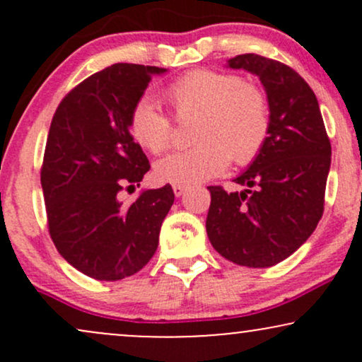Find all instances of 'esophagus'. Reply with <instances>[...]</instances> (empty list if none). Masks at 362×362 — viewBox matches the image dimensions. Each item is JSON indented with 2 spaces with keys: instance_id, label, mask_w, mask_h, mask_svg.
I'll list each match as a JSON object with an SVG mask.
<instances>
[{
  "instance_id": "obj_1",
  "label": "esophagus",
  "mask_w": 362,
  "mask_h": 362,
  "mask_svg": "<svg viewBox=\"0 0 362 362\" xmlns=\"http://www.w3.org/2000/svg\"><path fill=\"white\" fill-rule=\"evenodd\" d=\"M187 190L185 185H173V194L177 195V197H180V195H184Z\"/></svg>"
}]
</instances>
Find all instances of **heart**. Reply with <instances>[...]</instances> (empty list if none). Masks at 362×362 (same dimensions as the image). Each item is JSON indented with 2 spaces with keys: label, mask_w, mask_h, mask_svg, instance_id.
<instances>
[{
  "label": "heart",
  "mask_w": 362,
  "mask_h": 362,
  "mask_svg": "<svg viewBox=\"0 0 362 362\" xmlns=\"http://www.w3.org/2000/svg\"><path fill=\"white\" fill-rule=\"evenodd\" d=\"M177 119L195 115V146L156 161V180L192 185L213 178L230 165L231 158L247 167L259 158L271 136V105L257 85L238 74L192 69L165 88ZM129 131L136 143L153 155L172 144L173 126L151 98L143 97L129 115Z\"/></svg>",
  "instance_id": "1"
}]
</instances>
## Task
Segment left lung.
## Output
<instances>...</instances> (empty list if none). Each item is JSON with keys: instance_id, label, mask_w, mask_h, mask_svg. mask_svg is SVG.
Instances as JSON below:
<instances>
[{"instance_id": "8db88e82", "label": "left lung", "mask_w": 362, "mask_h": 362, "mask_svg": "<svg viewBox=\"0 0 362 362\" xmlns=\"http://www.w3.org/2000/svg\"><path fill=\"white\" fill-rule=\"evenodd\" d=\"M230 68L260 78L271 105V136L235 182L243 192L207 187L206 230L214 250L245 267H272L301 247L323 214L332 146L313 90L289 66L240 54Z\"/></svg>"}]
</instances>
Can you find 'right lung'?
Returning a JSON list of instances; mask_svg holds the SVG:
<instances>
[{"instance_id":"1","label":"right lung","mask_w":362,"mask_h":362,"mask_svg":"<svg viewBox=\"0 0 362 362\" xmlns=\"http://www.w3.org/2000/svg\"><path fill=\"white\" fill-rule=\"evenodd\" d=\"M165 71L112 64L74 86L52 117L40 168L49 235L62 259L97 281H120L148 264L175 199L167 184L132 204L119 201L149 170L129 115L153 74Z\"/></svg>"}]
</instances>
